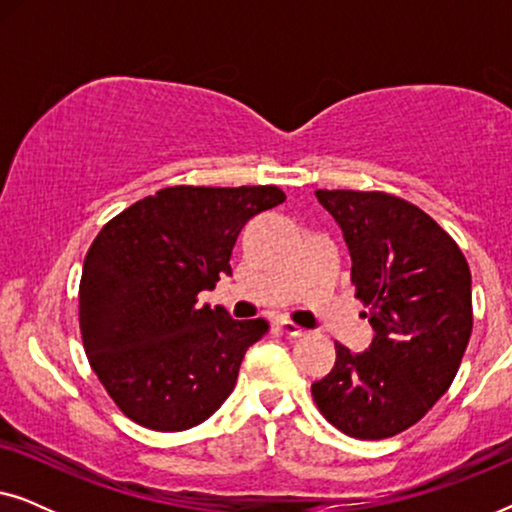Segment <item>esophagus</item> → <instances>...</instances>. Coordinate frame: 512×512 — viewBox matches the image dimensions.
<instances>
[{
	"instance_id": "obj_1",
	"label": "esophagus",
	"mask_w": 512,
	"mask_h": 512,
	"mask_svg": "<svg viewBox=\"0 0 512 512\" xmlns=\"http://www.w3.org/2000/svg\"><path fill=\"white\" fill-rule=\"evenodd\" d=\"M279 328H282L284 335H289V338H305L307 331L305 328H300L298 324H293V321H279Z\"/></svg>"
}]
</instances>
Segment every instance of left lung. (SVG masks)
<instances>
[{"label": "left lung", "instance_id": "left-lung-1", "mask_svg": "<svg viewBox=\"0 0 512 512\" xmlns=\"http://www.w3.org/2000/svg\"><path fill=\"white\" fill-rule=\"evenodd\" d=\"M352 256L356 298L375 338L361 354L335 342L312 384L335 429L382 440L417 424L450 389L473 328L471 270L457 242L417 205L380 191H317Z\"/></svg>", "mask_w": 512, "mask_h": 512}]
</instances>
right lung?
Wrapping results in <instances>:
<instances>
[{
    "label": "right lung",
    "mask_w": 512,
    "mask_h": 512,
    "mask_svg": "<svg viewBox=\"0 0 512 512\" xmlns=\"http://www.w3.org/2000/svg\"><path fill=\"white\" fill-rule=\"evenodd\" d=\"M277 186H170L114 216L90 244L79 326L95 375L132 422L184 431L235 389L268 321H235L198 293L230 275L251 216L282 205Z\"/></svg>",
    "instance_id": "add662e5"
}]
</instances>
